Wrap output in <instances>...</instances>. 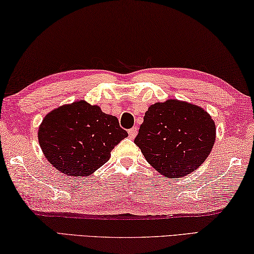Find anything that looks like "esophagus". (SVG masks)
<instances>
[{
    "mask_svg": "<svg viewBox=\"0 0 254 254\" xmlns=\"http://www.w3.org/2000/svg\"><path fill=\"white\" fill-rule=\"evenodd\" d=\"M137 130H138V129H137V127H132L131 129L128 130V135H129V137H130L131 139H134L135 137H136V135H137Z\"/></svg>",
    "mask_w": 254,
    "mask_h": 254,
    "instance_id": "esophagus-1",
    "label": "esophagus"
}]
</instances>
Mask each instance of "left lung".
<instances>
[{
    "label": "left lung",
    "mask_w": 254,
    "mask_h": 254,
    "mask_svg": "<svg viewBox=\"0 0 254 254\" xmlns=\"http://www.w3.org/2000/svg\"><path fill=\"white\" fill-rule=\"evenodd\" d=\"M215 137V123L207 111L188 101L167 99L146 111L135 144L159 174L176 180L205 162Z\"/></svg>",
    "instance_id": "1"
}]
</instances>
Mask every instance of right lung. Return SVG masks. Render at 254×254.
<instances>
[{
  "instance_id": "right-lung-1",
  "label": "right lung",
  "mask_w": 254,
  "mask_h": 254,
  "mask_svg": "<svg viewBox=\"0 0 254 254\" xmlns=\"http://www.w3.org/2000/svg\"><path fill=\"white\" fill-rule=\"evenodd\" d=\"M127 136L117 117L84 100L53 109L38 130L40 147L48 162L75 177H87L100 168L109 161L115 146Z\"/></svg>"
}]
</instances>
